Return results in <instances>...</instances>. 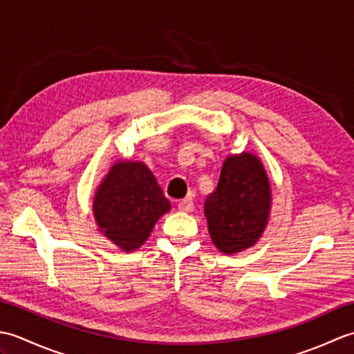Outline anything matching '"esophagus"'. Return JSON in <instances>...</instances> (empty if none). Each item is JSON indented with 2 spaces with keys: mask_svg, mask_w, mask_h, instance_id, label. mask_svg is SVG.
Segmentation results:
<instances>
[{
  "mask_svg": "<svg viewBox=\"0 0 354 354\" xmlns=\"http://www.w3.org/2000/svg\"><path fill=\"white\" fill-rule=\"evenodd\" d=\"M193 208H194V204H193L192 199H183V201H179V204H178V209H179V212H183V213H192Z\"/></svg>",
  "mask_w": 354,
  "mask_h": 354,
  "instance_id": "34e87169",
  "label": "esophagus"
}]
</instances>
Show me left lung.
I'll list each match as a JSON object with an SVG mask.
<instances>
[{
    "label": "left lung",
    "mask_w": 354,
    "mask_h": 354,
    "mask_svg": "<svg viewBox=\"0 0 354 354\" xmlns=\"http://www.w3.org/2000/svg\"><path fill=\"white\" fill-rule=\"evenodd\" d=\"M270 201L269 178L259 158L248 152L228 156L204 204L217 250L236 254L257 243L268 225Z\"/></svg>",
    "instance_id": "1"
}]
</instances>
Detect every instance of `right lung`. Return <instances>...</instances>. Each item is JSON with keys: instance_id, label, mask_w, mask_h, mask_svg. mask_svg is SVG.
<instances>
[{"instance_id": "add662e5", "label": "right lung", "mask_w": 354, "mask_h": 354, "mask_svg": "<svg viewBox=\"0 0 354 354\" xmlns=\"http://www.w3.org/2000/svg\"><path fill=\"white\" fill-rule=\"evenodd\" d=\"M170 207L152 171L140 161L112 165L93 201L100 232L126 252L146 242L158 219L170 212Z\"/></svg>"}]
</instances>
